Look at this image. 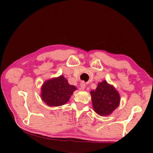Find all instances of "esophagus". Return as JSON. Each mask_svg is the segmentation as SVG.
I'll return each mask as SVG.
<instances>
[{
	"mask_svg": "<svg viewBox=\"0 0 153 153\" xmlns=\"http://www.w3.org/2000/svg\"><path fill=\"white\" fill-rule=\"evenodd\" d=\"M85 86H86V85H85V83L84 82V81H81V83H80V87H81V88L82 89V90H84Z\"/></svg>",
	"mask_w": 153,
	"mask_h": 153,
	"instance_id": "1",
	"label": "esophagus"
}]
</instances>
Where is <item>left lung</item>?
I'll use <instances>...</instances> for the list:
<instances>
[{
	"mask_svg": "<svg viewBox=\"0 0 153 153\" xmlns=\"http://www.w3.org/2000/svg\"><path fill=\"white\" fill-rule=\"evenodd\" d=\"M94 110L101 116H108L118 107L120 96L112 85L106 81L98 83L97 88L91 91Z\"/></svg>",
	"mask_w": 153,
	"mask_h": 153,
	"instance_id": "left-lung-1",
	"label": "left lung"
}]
</instances>
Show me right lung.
Instances as JSON below:
<instances>
[{"mask_svg": "<svg viewBox=\"0 0 153 153\" xmlns=\"http://www.w3.org/2000/svg\"><path fill=\"white\" fill-rule=\"evenodd\" d=\"M76 89L63 76H60L45 82L42 88V100L51 106L63 105Z\"/></svg>", "mask_w": 153, "mask_h": 153, "instance_id": "obj_1", "label": "right lung"}]
</instances>
